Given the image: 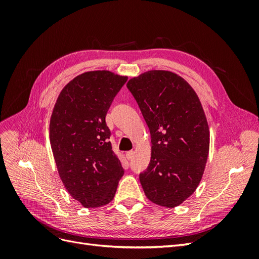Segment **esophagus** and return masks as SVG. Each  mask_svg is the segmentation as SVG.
I'll return each instance as SVG.
<instances>
[{"label":"esophagus","instance_id":"34e87169","mask_svg":"<svg viewBox=\"0 0 259 259\" xmlns=\"http://www.w3.org/2000/svg\"><path fill=\"white\" fill-rule=\"evenodd\" d=\"M134 154H135V152L133 151V150H131V151H127L125 155H126V159L127 160H131V159H133V156H134Z\"/></svg>","mask_w":259,"mask_h":259}]
</instances>
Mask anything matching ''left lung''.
<instances>
[{"label":"left lung","mask_w":259,"mask_h":259,"mask_svg":"<svg viewBox=\"0 0 259 259\" xmlns=\"http://www.w3.org/2000/svg\"><path fill=\"white\" fill-rule=\"evenodd\" d=\"M151 135V160L139 175L146 197L175 207L199 186L209 150V130L197 93L178 74L150 70L127 84Z\"/></svg>","instance_id":"obj_1"}]
</instances>
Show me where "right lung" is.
Here are the masks:
<instances>
[{"instance_id":"obj_1","label":"right lung","mask_w":259,"mask_h":259,"mask_svg":"<svg viewBox=\"0 0 259 259\" xmlns=\"http://www.w3.org/2000/svg\"><path fill=\"white\" fill-rule=\"evenodd\" d=\"M127 76L107 70L84 72L70 81L54 106L50 140L58 174L84 207H100L114 198L124 174L114 154L106 115Z\"/></svg>"}]
</instances>
